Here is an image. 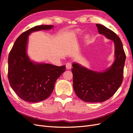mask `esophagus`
Masks as SVG:
<instances>
[{"label":"esophagus","instance_id":"1","mask_svg":"<svg viewBox=\"0 0 133 133\" xmlns=\"http://www.w3.org/2000/svg\"><path fill=\"white\" fill-rule=\"evenodd\" d=\"M66 68L67 69H70L71 68V63L70 62H68L66 64Z\"/></svg>","mask_w":133,"mask_h":133}]
</instances>
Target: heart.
Returning a JSON list of instances; mask_svg holds the SVG:
<instances>
[{
    "label": "heart",
    "instance_id": "b5f03b06",
    "mask_svg": "<svg viewBox=\"0 0 133 133\" xmlns=\"http://www.w3.org/2000/svg\"><path fill=\"white\" fill-rule=\"evenodd\" d=\"M76 33H78V32H77V31H76Z\"/></svg>",
    "mask_w": 133,
    "mask_h": 133
}]
</instances>
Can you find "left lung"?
<instances>
[{
	"label": "left lung",
	"mask_w": 133,
	"mask_h": 133,
	"mask_svg": "<svg viewBox=\"0 0 133 133\" xmlns=\"http://www.w3.org/2000/svg\"><path fill=\"white\" fill-rule=\"evenodd\" d=\"M99 33L113 41L115 59L105 71L91 70L73 63V88L80 99L86 102H103L110 98L121 85L126 55L121 40L114 31L105 26L96 24Z\"/></svg>",
	"instance_id": "8db88e82"
}]
</instances>
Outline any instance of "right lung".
Returning a JSON list of instances; mask_svg holds the SVG:
<instances>
[{
	"label": "right lung",
	"mask_w": 133,
	"mask_h": 133,
	"mask_svg": "<svg viewBox=\"0 0 133 133\" xmlns=\"http://www.w3.org/2000/svg\"><path fill=\"white\" fill-rule=\"evenodd\" d=\"M53 25H37L23 33L16 40L8 57V79L12 89L25 102L43 101L51 95L56 80L65 65L32 62L26 53L28 39L32 32L51 29Z\"/></svg>",
	"instance_id": "right-lung-1"
}]
</instances>
